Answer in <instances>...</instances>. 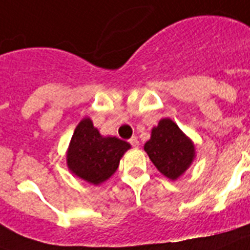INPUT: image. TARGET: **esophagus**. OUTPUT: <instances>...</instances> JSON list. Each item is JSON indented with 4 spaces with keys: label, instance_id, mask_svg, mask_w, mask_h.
<instances>
[{
    "label": "esophagus",
    "instance_id": "1",
    "mask_svg": "<svg viewBox=\"0 0 250 250\" xmlns=\"http://www.w3.org/2000/svg\"><path fill=\"white\" fill-rule=\"evenodd\" d=\"M129 143L133 146V147H138L139 146V140H138L137 137H131L129 139Z\"/></svg>",
    "mask_w": 250,
    "mask_h": 250
}]
</instances>
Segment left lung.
Returning <instances> with one entry per match:
<instances>
[{
  "mask_svg": "<svg viewBox=\"0 0 250 250\" xmlns=\"http://www.w3.org/2000/svg\"><path fill=\"white\" fill-rule=\"evenodd\" d=\"M144 150L157 170L171 180H176L194 158L193 143L170 119L161 120L153 127Z\"/></svg>",
  "mask_w": 250,
  "mask_h": 250,
  "instance_id": "1",
  "label": "left lung"
}]
</instances>
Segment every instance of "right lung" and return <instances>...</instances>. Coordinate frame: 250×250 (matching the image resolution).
I'll return each instance as SVG.
<instances>
[{
    "label": "right lung",
    "mask_w": 250,
    "mask_h": 250,
    "mask_svg": "<svg viewBox=\"0 0 250 250\" xmlns=\"http://www.w3.org/2000/svg\"><path fill=\"white\" fill-rule=\"evenodd\" d=\"M130 144L116 137H102L90 119L76 126L67 152V166L76 176L98 185L117 170Z\"/></svg>",
    "instance_id": "add662e5"
}]
</instances>
